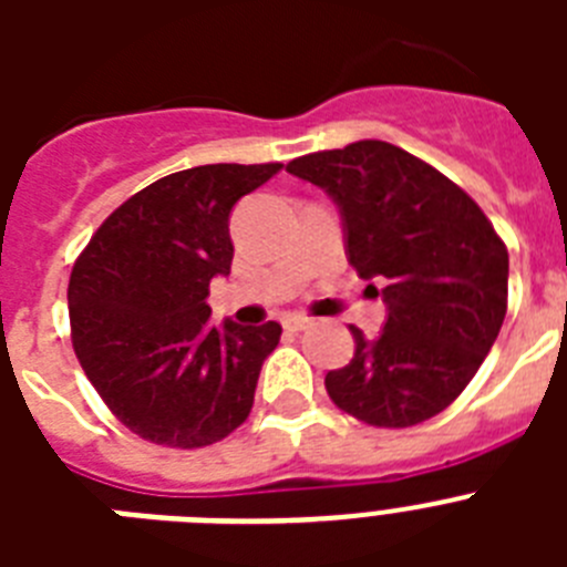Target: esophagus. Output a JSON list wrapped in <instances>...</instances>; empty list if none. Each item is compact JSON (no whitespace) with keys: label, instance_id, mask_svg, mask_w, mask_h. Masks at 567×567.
Returning a JSON list of instances; mask_svg holds the SVG:
<instances>
[{"label":"esophagus","instance_id":"1","mask_svg":"<svg viewBox=\"0 0 567 567\" xmlns=\"http://www.w3.org/2000/svg\"><path fill=\"white\" fill-rule=\"evenodd\" d=\"M284 327H287L289 332H303V329L312 327V320L303 318V315H289V318L284 320Z\"/></svg>","mask_w":567,"mask_h":567}]
</instances>
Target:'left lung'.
<instances>
[{
	"mask_svg": "<svg viewBox=\"0 0 567 567\" xmlns=\"http://www.w3.org/2000/svg\"><path fill=\"white\" fill-rule=\"evenodd\" d=\"M287 169L332 195L349 264L378 280L389 309L374 340L349 327L354 358L327 374L332 403L378 429L440 414L477 374L503 327V238L452 178L389 142L300 155Z\"/></svg>",
	"mask_w": 567,
	"mask_h": 567,
	"instance_id": "obj_1",
	"label": "left lung"
}]
</instances>
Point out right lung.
Segmentation results:
<instances>
[{"label": "right lung", "instance_id": "1", "mask_svg": "<svg viewBox=\"0 0 567 567\" xmlns=\"http://www.w3.org/2000/svg\"><path fill=\"white\" fill-rule=\"evenodd\" d=\"M284 164H204L164 175L110 213L70 272L73 352L118 423L167 449H204L252 412L280 323L209 320L229 275V213Z\"/></svg>", "mask_w": 567, "mask_h": 567}]
</instances>
